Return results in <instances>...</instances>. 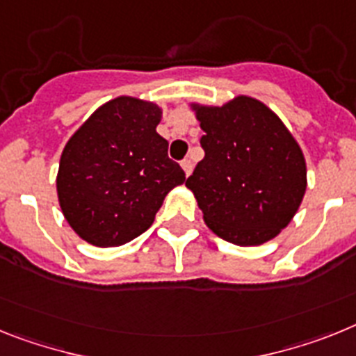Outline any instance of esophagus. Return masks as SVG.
Returning <instances> with one entry per match:
<instances>
[{"label": "esophagus", "mask_w": 356, "mask_h": 356, "mask_svg": "<svg viewBox=\"0 0 356 356\" xmlns=\"http://www.w3.org/2000/svg\"><path fill=\"white\" fill-rule=\"evenodd\" d=\"M181 166H182V170H184V175H190L191 174V170H193V165H191V161L190 159H184L181 163Z\"/></svg>", "instance_id": "1"}]
</instances>
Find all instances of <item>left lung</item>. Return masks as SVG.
Instances as JSON below:
<instances>
[{
    "label": "left lung",
    "instance_id": "left-lung-1",
    "mask_svg": "<svg viewBox=\"0 0 356 356\" xmlns=\"http://www.w3.org/2000/svg\"><path fill=\"white\" fill-rule=\"evenodd\" d=\"M204 159L186 179L209 229L240 247L261 245L292 222L307 191L301 147L270 107L247 95L224 105L191 102Z\"/></svg>",
    "mask_w": 356,
    "mask_h": 356
}]
</instances>
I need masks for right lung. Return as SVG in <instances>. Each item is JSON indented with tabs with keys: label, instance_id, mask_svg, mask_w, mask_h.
<instances>
[{
	"label": "right lung",
	"instance_id": "add662e5",
	"mask_svg": "<svg viewBox=\"0 0 356 356\" xmlns=\"http://www.w3.org/2000/svg\"><path fill=\"white\" fill-rule=\"evenodd\" d=\"M161 118L154 102L118 97L67 140L57 172L58 206L91 245L118 247L140 236L186 179L168 157V141L157 134Z\"/></svg>",
	"mask_w": 356,
	"mask_h": 356
}]
</instances>
